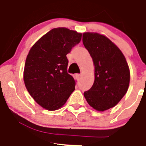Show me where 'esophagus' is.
Wrapping results in <instances>:
<instances>
[{"instance_id": "1", "label": "esophagus", "mask_w": 146, "mask_h": 146, "mask_svg": "<svg viewBox=\"0 0 146 146\" xmlns=\"http://www.w3.org/2000/svg\"><path fill=\"white\" fill-rule=\"evenodd\" d=\"M76 78H77V80H80V77H81V76H80V74H76Z\"/></svg>"}]
</instances>
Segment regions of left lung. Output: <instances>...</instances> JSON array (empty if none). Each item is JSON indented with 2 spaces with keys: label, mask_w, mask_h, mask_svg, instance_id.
Returning <instances> with one entry per match:
<instances>
[{
  "label": "left lung",
  "mask_w": 146,
  "mask_h": 146,
  "mask_svg": "<svg viewBox=\"0 0 146 146\" xmlns=\"http://www.w3.org/2000/svg\"><path fill=\"white\" fill-rule=\"evenodd\" d=\"M82 43L95 66V81L84 97L94 110L106 111L117 105L129 89V65L119 47L104 35L84 32Z\"/></svg>",
  "instance_id": "8db88e82"
}]
</instances>
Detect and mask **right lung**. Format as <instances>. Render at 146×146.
I'll list each match as a JSON object with an SVG mask.
<instances>
[{"label":"right lung","mask_w":146,"mask_h":146,"mask_svg":"<svg viewBox=\"0 0 146 146\" xmlns=\"http://www.w3.org/2000/svg\"><path fill=\"white\" fill-rule=\"evenodd\" d=\"M82 34L54 28L32 46L26 58L23 79L28 92L49 111L61 108L74 91L76 80L67 73L66 55L81 40Z\"/></svg>","instance_id":"right-lung-1"}]
</instances>
